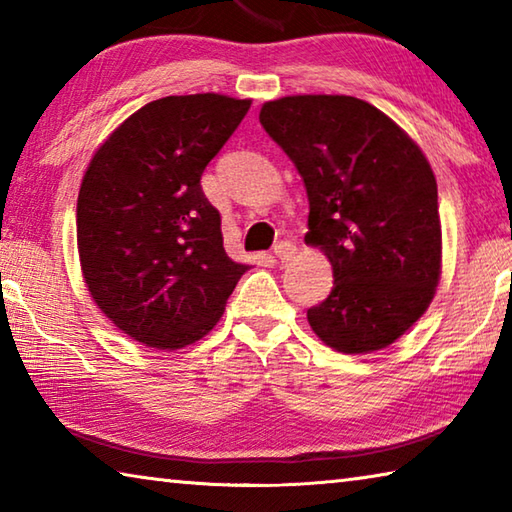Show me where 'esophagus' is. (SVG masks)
<instances>
[{"instance_id":"34e87169","label":"esophagus","mask_w":512,"mask_h":512,"mask_svg":"<svg viewBox=\"0 0 512 512\" xmlns=\"http://www.w3.org/2000/svg\"><path fill=\"white\" fill-rule=\"evenodd\" d=\"M274 256L281 260V263H287L296 256V245L289 243V240H281V243L274 245Z\"/></svg>"}]
</instances>
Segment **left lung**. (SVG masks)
<instances>
[{
  "instance_id": "1",
  "label": "left lung",
  "mask_w": 512,
  "mask_h": 512,
  "mask_svg": "<svg viewBox=\"0 0 512 512\" xmlns=\"http://www.w3.org/2000/svg\"><path fill=\"white\" fill-rule=\"evenodd\" d=\"M260 124L303 178L305 243L332 263L330 296L307 310L312 330L343 354L388 347L428 310L441 274L437 180L426 156L352 95L265 102Z\"/></svg>"
}]
</instances>
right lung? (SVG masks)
I'll return each instance as SVG.
<instances>
[{
  "mask_svg": "<svg viewBox=\"0 0 512 512\" xmlns=\"http://www.w3.org/2000/svg\"><path fill=\"white\" fill-rule=\"evenodd\" d=\"M252 100L218 93L144 104L95 151L77 196L86 287L124 334L156 350L202 339L249 265L223 247L202 171Z\"/></svg>",
  "mask_w": 512,
  "mask_h": 512,
  "instance_id": "add662e5",
  "label": "right lung"
}]
</instances>
